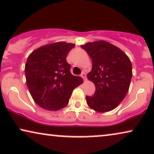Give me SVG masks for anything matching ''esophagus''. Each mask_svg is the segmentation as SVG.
Masks as SVG:
<instances>
[{"instance_id": "obj_1", "label": "esophagus", "mask_w": 154, "mask_h": 154, "mask_svg": "<svg viewBox=\"0 0 154 154\" xmlns=\"http://www.w3.org/2000/svg\"><path fill=\"white\" fill-rule=\"evenodd\" d=\"M81 77H82L84 79H86V74H85V72H82V73L81 74Z\"/></svg>"}]
</instances>
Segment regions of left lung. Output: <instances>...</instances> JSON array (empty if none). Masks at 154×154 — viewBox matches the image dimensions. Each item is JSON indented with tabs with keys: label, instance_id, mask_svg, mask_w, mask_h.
Instances as JSON below:
<instances>
[{
	"label": "left lung",
	"instance_id": "8db88e82",
	"mask_svg": "<svg viewBox=\"0 0 154 154\" xmlns=\"http://www.w3.org/2000/svg\"><path fill=\"white\" fill-rule=\"evenodd\" d=\"M81 47L92 59L87 75L95 84L92 96H86L88 106L100 112L112 110L125 98L132 78L130 59L119 48L105 41L88 42Z\"/></svg>",
	"mask_w": 154,
	"mask_h": 154
}]
</instances>
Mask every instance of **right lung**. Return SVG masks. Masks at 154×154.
Returning a JSON list of instances; mask_svg holds the SVG:
<instances>
[{
    "label": "right lung",
    "instance_id": "1",
    "mask_svg": "<svg viewBox=\"0 0 154 154\" xmlns=\"http://www.w3.org/2000/svg\"><path fill=\"white\" fill-rule=\"evenodd\" d=\"M75 44L56 42L34 50L25 65L27 87L35 103L48 110H59L69 103L72 91L83 82L72 75L66 57Z\"/></svg>",
    "mask_w": 154,
    "mask_h": 154
}]
</instances>
